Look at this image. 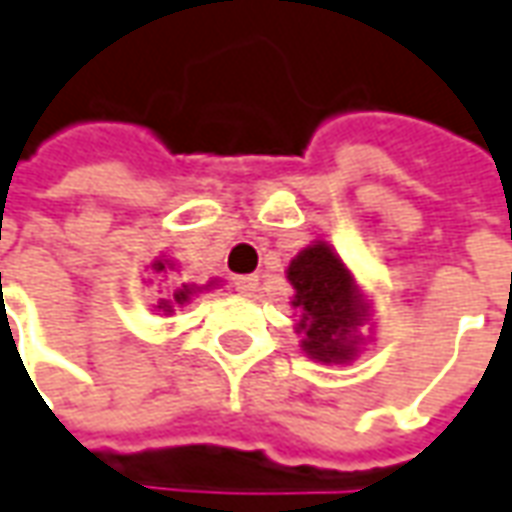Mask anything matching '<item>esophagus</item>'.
Listing matches in <instances>:
<instances>
[{
  "mask_svg": "<svg viewBox=\"0 0 512 512\" xmlns=\"http://www.w3.org/2000/svg\"><path fill=\"white\" fill-rule=\"evenodd\" d=\"M232 283H235V291H238V294H243V297H252V294L257 291V277H252V274L235 277Z\"/></svg>",
  "mask_w": 512,
  "mask_h": 512,
  "instance_id": "esophagus-1",
  "label": "esophagus"
}]
</instances>
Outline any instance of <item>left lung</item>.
<instances>
[{"label":"left lung","mask_w":512,"mask_h":512,"mask_svg":"<svg viewBox=\"0 0 512 512\" xmlns=\"http://www.w3.org/2000/svg\"><path fill=\"white\" fill-rule=\"evenodd\" d=\"M285 277L294 288L291 308L300 316L297 333H302V353L322 364L356 361L361 347L373 342L361 333L364 328L373 330V300L336 249L314 241L291 257Z\"/></svg>","instance_id":"obj_1"}]
</instances>
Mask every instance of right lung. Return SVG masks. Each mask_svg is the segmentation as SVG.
Instances as JSON below:
<instances>
[{"mask_svg": "<svg viewBox=\"0 0 512 512\" xmlns=\"http://www.w3.org/2000/svg\"><path fill=\"white\" fill-rule=\"evenodd\" d=\"M151 271V280L159 285V300H156L154 311L162 316H170L179 305H187V302L193 300L196 294L201 291H210L215 285L221 283V280H210L207 285H196V283H179V266H176V260H170L168 255L156 257L154 263L148 266ZM148 280V283H151Z\"/></svg>", "mask_w": 512, "mask_h": 512, "instance_id": "obj_1", "label": "right lung"}]
</instances>
